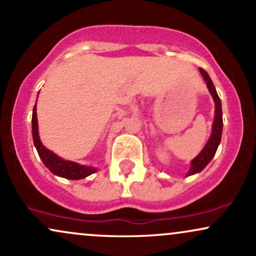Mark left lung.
Segmentation results:
<instances>
[{"mask_svg":"<svg viewBox=\"0 0 256 256\" xmlns=\"http://www.w3.org/2000/svg\"><path fill=\"white\" fill-rule=\"evenodd\" d=\"M200 72H201L202 77H204L206 84H207L208 90H210V92L212 94L213 96L214 104H216V116H214V122H213L212 134H210V140H208L207 144L204 146V148L202 149V152L192 161V167H190L189 172H188V176H192V174H195V173L201 172L202 170L210 164V161L212 160L214 155H216V149H218L220 140H222V102H220L218 94H216V88H214L212 79H210V76H208V73L206 72L204 68H200Z\"/></svg>","mask_w":256,"mask_h":256,"instance_id":"left-lung-1","label":"left lung"}]
</instances>
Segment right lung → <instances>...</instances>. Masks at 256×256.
I'll return each mask as SVG.
<instances>
[{"label":"right lung","instance_id":"right-lung-1","mask_svg":"<svg viewBox=\"0 0 256 256\" xmlns=\"http://www.w3.org/2000/svg\"><path fill=\"white\" fill-rule=\"evenodd\" d=\"M32 137H34V143L36 146L38 155L43 164L50 170L52 173L64 177L67 179H82L88 177V176L95 173L98 170L91 166L79 165L73 161H67L64 158H58L54 152L48 150L40 142V136H38V124H37V113H36V104L32 112Z\"/></svg>","mask_w":256,"mask_h":256}]
</instances>
